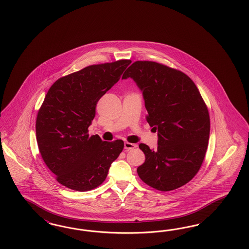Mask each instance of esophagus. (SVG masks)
Masks as SVG:
<instances>
[{
    "instance_id": "34e87169",
    "label": "esophagus",
    "mask_w": 249,
    "mask_h": 249,
    "mask_svg": "<svg viewBox=\"0 0 249 249\" xmlns=\"http://www.w3.org/2000/svg\"><path fill=\"white\" fill-rule=\"evenodd\" d=\"M137 147V144L130 143V142H125L124 143V148L125 150H133Z\"/></svg>"
}]
</instances>
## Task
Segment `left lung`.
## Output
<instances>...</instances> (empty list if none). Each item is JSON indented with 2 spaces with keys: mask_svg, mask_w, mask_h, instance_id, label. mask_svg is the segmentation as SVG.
Wrapping results in <instances>:
<instances>
[{
  "mask_svg": "<svg viewBox=\"0 0 249 249\" xmlns=\"http://www.w3.org/2000/svg\"><path fill=\"white\" fill-rule=\"evenodd\" d=\"M131 77L142 91L146 120L158 130V147L139 145L145 161L138 175L151 187L168 192L191 181L204 161L210 117L196 84L181 71L151 61H136L122 79Z\"/></svg>",
  "mask_w": 249,
  "mask_h": 249,
  "instance_id": "8db88e82",
  "label": "left lung"
}]
</instances>
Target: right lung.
<instances>
[{"mask_svg":"<svg viewBox=\"0 0 249 249\" xmlns=\"http://www.w3.org/2000/svg\"><path fill=\"white\" fill-rule=\"evenodd\" d=\"M131 61L92 65L51 86L38 110L36 131L41 156L56 181L69 189L97 188L124 142L89 135L99 98L117 83Z\"/></svg>","mask_w":249,"mask_h":249,"instance_id":"right-lung-1","label":"right lung"}]
</instances>
